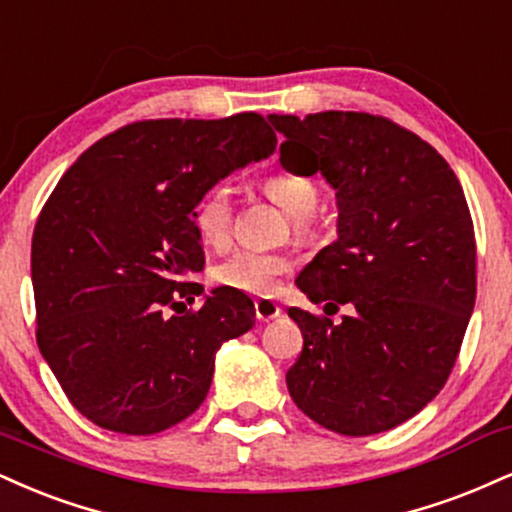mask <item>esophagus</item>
I'll use <instances>...</instances> for the list:
<instances>
[{
  "label": "esophagus",
  "mask_w": 512,
  "mask_h": 512,
  "mask_svg": "<svg viewBox=\"0 0 512 512\" xmlns=\"http://www.w3.org/2000/svg\"><path fill=\"white\" fill-rule=\"evenodd\" d=\"M255 317L260 322H272V319L281 317V307L272 300H255Z\"/></svg>",
  "instance_id": "esophagus-1"
}]
</instances>
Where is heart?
Listing matches in <instances>:
<instances>
[{"label": "heart", "mask_w": 512, "mask_h": 512, "mask_svg": "<svg viewBox=\"0 0 512 512\" xmlns=\"http://www.w3.org/2000/svg\"><path fill=\"white\" fill-rule=\"evenodd\" d=\"M264 195L276 202L283 212L295 219V231L305 233L310 217L317 212L322 190L312 178L298 174H276L262 183ZM193 226L205 245L221 250L229 245L233 229V197L231 188L217 183L197 200L193 209ZM291 269L288 257L269 255V252L238 250L214 269L219 286L248 295H272L281 276Z\"/></svg>", "instance_id": "1"}]
</instances>
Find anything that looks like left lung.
<instances>
[{"instance_id": "1", "label": "left lung", "mask_w": 512, "mask_h": 512, "mask_svg": "<svg viewBox=\"0 0 512 512\" xmlns=\"http://www.w3.org/2000/svg\"><path fill=\"white\" fill-rule=\"evenodd\" d=\"M281 166L310 155L307 174L336 190V240L300 272L298 288L329 317L291 307L303 353L288 393L336 434L398 427L432 403L455 365L477 293V248L465 193L432 145L389 119L269 114Z\"/></svg>"}]
</instances>
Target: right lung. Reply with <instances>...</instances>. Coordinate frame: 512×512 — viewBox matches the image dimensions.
Returning <instances> with one entry per match:
<instances>
[{"label": "right lung", "instance_id": "add662e5", "mask_svg": "<svg viewBox=\"0 0 512 512\" xmlns=\"http://www.w3.org/2000/svg\"><path fill=\"white\" fill-rule=\"evenodd\" d=\"M260 114L140 121L97 140L42 207L30 250L38 346L80 415L157 434L207 398L217 350L255 324L248 295L205 288L193 209L274 155ZM184 312L181 313L180 310Z\"/></svg>", "mask_w": 512, "mask_h": 512}]
</instances>
